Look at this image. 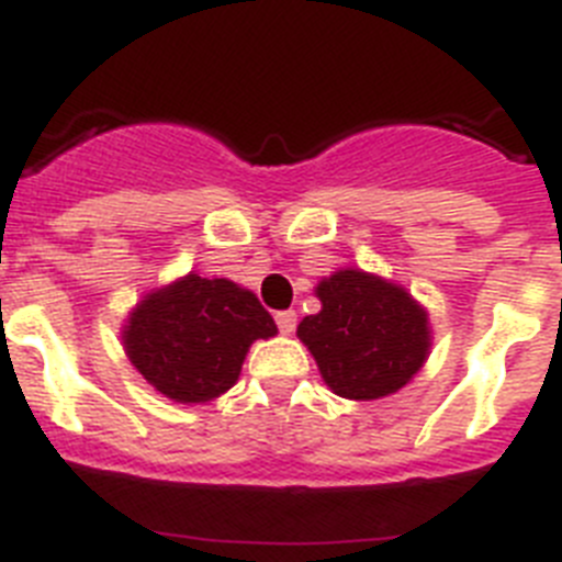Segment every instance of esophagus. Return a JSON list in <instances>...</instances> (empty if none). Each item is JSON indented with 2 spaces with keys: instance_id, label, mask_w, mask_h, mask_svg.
<instances>
[{
  "instance_id": "1",
  "label": "esophagus",
  "mask_w": 562,
  "mask_h": 562,
  "mask_svg": "<svg viewBox=\"0 0 562 562\" xmlns=\"http://www.w3.org/2000/svg\"><path fill=\"white\" fill-rule=\"evenodd\" d=\"M274 319H277V328H280L282 334H294V328H296V314H294V311H280V314H277Z\"/></svg>"
}]
</instances>
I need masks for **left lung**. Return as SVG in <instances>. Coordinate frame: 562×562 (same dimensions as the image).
<instances>
[{"label":"left lung","mask_w":562,"mask_h":562,"mask_svg":"<svg viewBox=\"0 0 562 562\" xmlns=\"http://www.w3.org/2000/svg\"><path fill=\"white\" fill-rule=\"evenodd\" d=\"M322 311L296 328L336 396L370 402L396 393L429 350L427 314L404 288L364 271H336L316 288Z\"/></svg>","instance_id":"obj_1"}]
</instances>
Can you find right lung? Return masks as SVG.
Wrapping results in <instances>:
<instances>
[{"label": "right lung", "mask_w": 562, "mask_h": 562, "mask_svg": "<svg viewBox=\"0 0 562 562\" xmlns=\"http://www.w3.org/2000/svg\"><path fill=\"white\" fill-rule=\"evenodd\" d=\"M274 334V319L251 291L189 274L140 302L124 328V348L155 390L198 404L226 393L251 341Z\"/></svg>", "instance_id": "obj_1"}]
</instances>
